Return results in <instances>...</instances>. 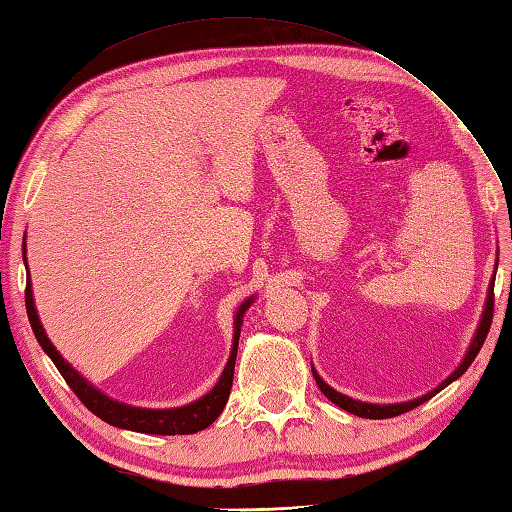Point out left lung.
Instances as JSON below:
<instances>
[{
    "label": "left lung",
    "mask_w": 512,
    "mask_h": 512,
    "mask_svg": "<svg viewBox=\"0 0 512 512\" xmlns=\"http://www.w3.org/2000/svg\"><path fill=\"white\" fill-rule=\"evenodd\" d=\"M493 286H495V279H491V284H488V295H486L482 319H480V323H477V330H475V334H473V341H471V345H469V350H466V354H464V358H462V363H460L458 367H455L453 372H451L447 378H444L440 385H436L431 391H427V394H424V396L413 398V400H405V402H391V405H378V402H363V400H356V398L345 396V394H341V391H336L334 387H330V385L325 383V380L317 374V369L312 367V376H314V380H317L319 389L323 391L325 396H328V400L334 402L336 407L350 411V413H354V416H358V418H369V420L394 418V416H400V413L416 409L418 405H422V402H427L429 398L436 396L438 391H442L444 387L451 385L453 380H458V378L466 372V369L471 367V363L475 361L477 352L482 350L484 339H486V334H488V328H491V319H493Z\"/></svg>",
    "instance_id": "8db88e82"
}]
</instances>
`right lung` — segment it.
Instances as JSON below:
<instances>
[{
  "mask_svg": "<svg viewBox=\"0 0 512 512\" xmlns=\"http://www.w3.org/2000/svg\"><path fill=\"white\" fill-rule=\"evenodd\" d=\"M21 255H24V262H26V239H24V246H21ZM26 270H28V264H26ZM253 301H255V295L242 301V306H239L235 312L231 356H228V361L222 369V376L215 383V387L209 391V394H204L198 400H193V402H189V405H182V407L147 409V407L125 405V402L114 400L112 396L103 394L101 389H96L90 380H85L68 361H65L57 347H54L52 341L48 339V334H46V330H43V325L39 321L35 299H32L30 273H28V281H26V310H28L32 332H35L41 350L52 358V363L57 365L59 374L65 378V383L70 385L74 394L79 396L83 405L88 407L94 416H99L107 424H112V427L138 431V433H154V436H184V433H198V431L209 427V424H213L217 420V416H220L224 405H226V400H228V394H231V387H233L237 343H239V332H242L244 314L250 306H253Z\"/></svg>",
  "mask_w": 512,
  "mask_h": 512,
  "instance_id": "obj_1",
  "label": "right lung"
}]
</instances>
